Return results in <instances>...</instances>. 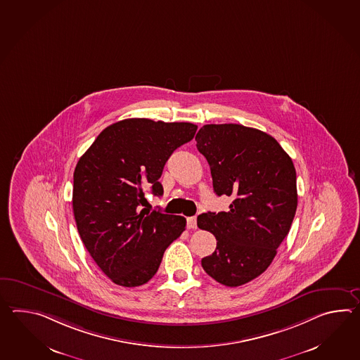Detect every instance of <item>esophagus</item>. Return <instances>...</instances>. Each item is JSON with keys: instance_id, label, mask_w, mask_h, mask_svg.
Returning a JSON list of instances; mask_svg holds the SVG:
<instances>
[{"instance_id": "1", "label": "esophagus", "mask_w": 360, "mask_h": 360, "mask_svg": "<svg viewBox=\"0 0 360 360\" xmlns=\"http://www.w3.org/2000/svg\"><path fill=\"white\" fill-rule=\"evenodd\" d=\"M198 224H196V217H188L187 218V229H196Z\"/></svg>"}]
</instances>
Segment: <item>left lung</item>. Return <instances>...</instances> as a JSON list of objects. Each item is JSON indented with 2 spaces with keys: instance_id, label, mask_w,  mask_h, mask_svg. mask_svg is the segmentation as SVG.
Returning a JSON list of instances; mask_svg holds the SVG:
<instances>
[{
  "instance_id": "left-lung-1",
  "label": "left lung",
  "mask_w": 360,
  "mask_h": 360,
  "mask_svg": "<svg viewBox=\"0 0 360 360\" xmlns=\"http://www.w3.org/2000/svg\"><path fill=\"white\" fill-rule=\"evenodd\" d=\"M196 147L210 167L218 196L232 198L229 212L202 213L201 230L210 231L217 248L201 259L213 279L239 287L271 264L296 214V169L278 141L239 124L204 125Z\"/></svg>"
}]
</instances>
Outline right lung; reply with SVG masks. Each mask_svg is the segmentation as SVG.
I'll use <instances>...</instances> for the list:
<instances>
[{
  "label": "right lung",
  "mask_w": 360,
  "mask_h": 360,
  "mask_svg": "<svg viewBox=\"0 0 360 360\" xmlns=\"http://www.w3.org/2000/svg\"><path fill=\"white\" fill-rule=\"evenodd\" d=\"M196 129L191 122L121 120L104 129L77 162L75 221L85 248L115 284L139 287L151 280L165 249L184 231V217L142 207L146 190L164 193V165Z\"/></svg>",
  "instance_id": "1"
}]
</instances>
